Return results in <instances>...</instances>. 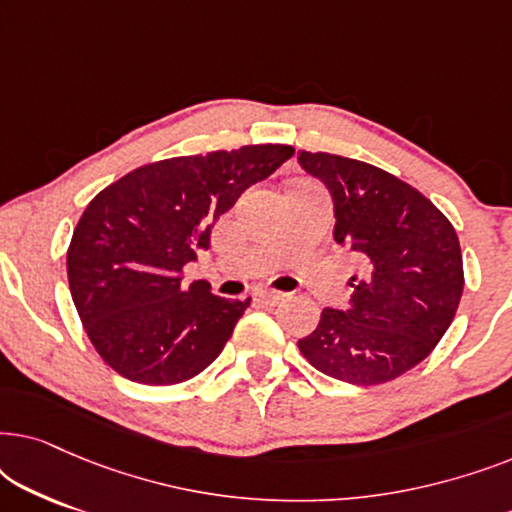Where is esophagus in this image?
<instances>
[{
    "mask_svg": "<svg viewBox=\"0 0 512 512\" xmlns=\"http://www.w3.org/2000/svg\"><path fill=\"white\" fill-rule=\"evenodd\" d=\"M258 298H261L265 305H277L279 300L286 298V293H279V291H258Z\"/></svg>",
    "mask_w": 512,
    "mask_h": 512,
    "instance_id": "esophagus-1",
    "label": "esophagus"
}]
</instances>
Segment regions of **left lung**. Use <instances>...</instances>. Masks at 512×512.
<instances>
[{"mask_svg": "<svg viewBox=\"0 0 512 512\" xmlns=\"http://www.w3.org/2000/svg\"><path fill=\"white\" fill-rule=\"evenodd\" d=\"M333 198V237L359 256L345 310L326 307L298 340L300 354L335 380L391 382L433 352L464 293L459 237L417 188L361 160L298 151Z\"/></svg>", "mask_w": 512, "mask_h": 512, "instance_id": "obj_1", "label": "left lung"}]
</instances>
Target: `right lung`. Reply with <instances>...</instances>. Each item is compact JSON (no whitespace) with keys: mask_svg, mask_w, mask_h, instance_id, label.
<instances>
[{"mask_svg":"<svg viewBox=\"0 0 512 512\" xmlns=\"http://www.w3.org/2000/svg\"><path fill=\"white\" fill-rule=\"evenodd\" d=\"M293 146L254 144L137 167L88 202L67 249L69 291L104 363L165 387L202 373L251 298L214 296L181 270L209 247L214 223Z\"/></svg>","mask_w":512,"mask_h":512,"instance_id":"1","label":"right lung"}]
</instances>
